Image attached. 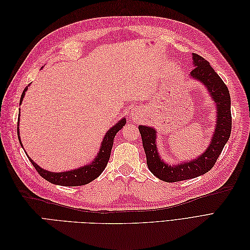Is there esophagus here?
Instances as JSON below:
<instances>
[{"mask_svg": "<svg viewBox=\"0 0 250 250\" xmlns=\"http://www.w3.org/2000/svg\"><path fill=\"white\" fill-rule=\"evenodd\" d=\"M137 117H139V116H137V113H135V112L133 111V113H132V118H134V119H135Z\"/></svg>", "mask_w": 250, "mask_h": 250, "instance_id": "1", "label": "esophagus"}]
</instances>
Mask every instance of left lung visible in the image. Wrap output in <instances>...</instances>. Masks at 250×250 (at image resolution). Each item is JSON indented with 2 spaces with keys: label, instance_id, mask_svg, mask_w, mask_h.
I'll list each match as a JSON object with an SVG mask.
<instances>
[{
  "label": "left lung",
  "instance_id": "8db88e82",
  "mask_svg": "<svg viewBox=\"0 0 250 250\" xmlns=\"http://www.w3.org/2000/svg\"><path fill=\"white\" fill-rule=\"evenodd\" d=\"M194 70L188 74V77L198 81L206 86L210 99L216 106L215 129L210 142L203 153L191 161H184L178 164L169 165L166 163L157 149L156 133L153 127L140 125L139 129L145 150L147 166L150 172L158 179L175 183L195 178L208 172L215 165L217 158L228 143L231 131V113H230V96L228 86L219 75L214 71L203 57L193 53Z\"/></svg>",
  "mask_w": 250,
  "mask_h": 250
}]
</instances>
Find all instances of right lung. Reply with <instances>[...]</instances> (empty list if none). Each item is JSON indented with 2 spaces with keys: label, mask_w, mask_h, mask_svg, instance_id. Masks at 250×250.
Segmentation results:
<instances>
[{
  "label": "right lung",
  "mask_w": 250,
  "mask_h": 250,
  "mask_svg": "<svg viewBox=\"0 0 250 250\" xmlns=\"http://www.w3.org/2000/svg\"><path fill=\"white\" fill-rule=\"evenodd\" d=\"M28 86H26L24 92L21 94L20 104H21L22 99H24ZM125 124H126V118H122L112 127H110L107 130V132L105 133L104 138L101 142L100 149L98 151V153L95 156L94 160L89 164L82 166V167H79L77 169H73V170L64 171V172L48 171L46 169L40 167V166L35 162H33V160H31V157H30L27 153L26 154L29 158V161L31 162V164L34 166L36 171L40 173V175L42 178L48 180L49 183L57 185V186H63V187L84 186L90 183V181H93L94 179H96L104 171L105 167H106V165L109 161L111 148L113 145V139H115L116 134L122 129ZM18 135H19V141H20L21 146L22 147V143L20 137V117H19V122H18ZM22 149H24V147H22Z\"/></svg>",
  "instance_id": "obj_1"
}]
</instances>
